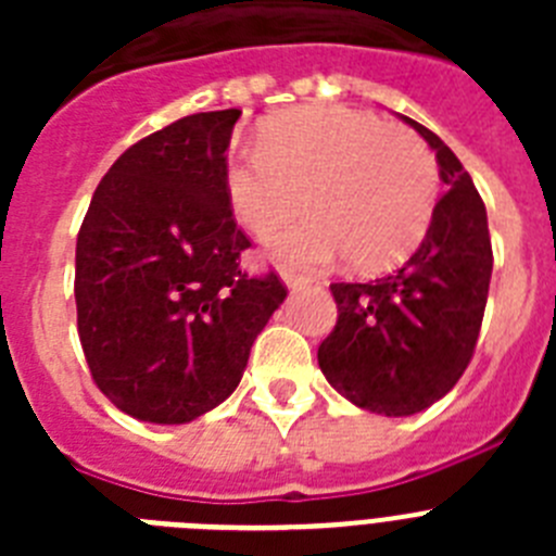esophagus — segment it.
<instances>
[{
    "label": "esophagus",
    "mask_w": 556,
    "mask_h": 556,
    "mask_svg": "<svg viewBox=\"0 0 556 556\" xmlns=\"http://www.w3.org/2000/svg\"><path fill=\"white\" fill-rule=\"evenodd\" d=\"M281 278H283V283H287V289H292V292H298V289H306L308 287V278H303V275L283 273Z\"/></svg>",
    "instance_id": "esophagus-1"
}]
</instances>
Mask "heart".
<instances>
[{
    "label": "heart",
    "instance_id": "heart-1",
    "mask_svg": "<svg viewBox=\"0 0 556 556\" xmlns=\"http://www.w3.org/2000/svg\"><path fill=\"white\" fill-rule=\"evenodd\" d=\"M434 155L406 127L365 111L303 105L264 122L258 147L225 166L233 217L269 236L301 211L308 219L269 239L292 269H323L348 258L376 273L412 253L434 217Z\"/></svg>",
    "mask_w": 556,
    "mask_h": 556
}]
</instances>
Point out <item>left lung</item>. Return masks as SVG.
I'll use <instances>...</instances> for the list:
<instances>
[{
	"label": "left lung",
	"mask_w": 556,
	"mask_h": 556,
	"mask_svg": "<svg viewBox=\"0 0 556 556\" xmlns=\"http://www.w3.org/2000/svg\"><path fill=\"white\" fill-rule=\"evenodd\" d=\"M401 119L437 152L448 191L404 267L376 281L331 283L339 317L317 351L339 395L387 417L417 415L454 390L473 356L493 275L488 211L473 180L437 132Z\"/></svg>",
	"instance_id": "obj_1"
}]
</instances>
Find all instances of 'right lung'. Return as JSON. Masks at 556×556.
<instances>
[{"mask_svg":"<svg viewBox=\"0 0 556 556\" xmlns=\"http://www.w3.org/2000/svg\"><path fill=\"white\" fill-rule=\"evenodd\" d=\"M239 116L191 113L122 152L77 236L88 370L116 409L144 424H191L223 404L287 301L278 275L239 267L250 239L225 191Z\"/></svg>","mask_w":556,"mask_h":556,"instance_id":"add662e5","label":"right lung"}]
</instances>
